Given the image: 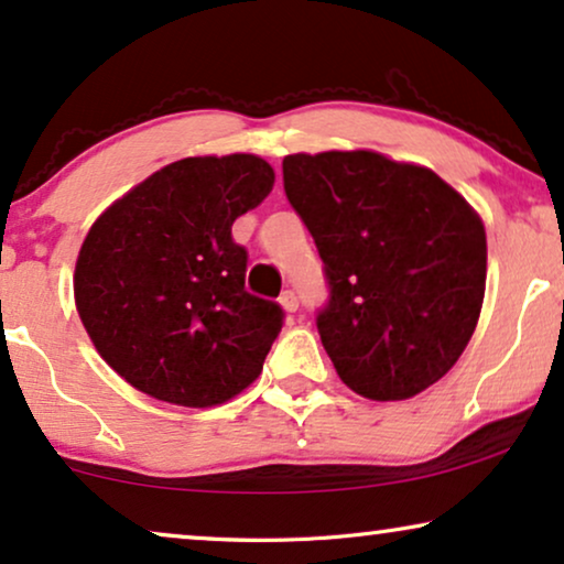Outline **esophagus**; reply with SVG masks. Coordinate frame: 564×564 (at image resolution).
<instances>
[{
	"label": "esophagus",
	"mask_w": 564,
	"mask_h": 564,
	"mask_svg": "<svg viewBox=\"0 0 564 564\" xmlns=\"http://www.w3.org/2000/svg\"><path fill=\"white\" fill-rule=\"evenodd\" d=\"M280 305H282L288 313H295L297 305H300V300H297V295H295V292H292V290H284L282 295H280Z\"/></svg>",
	"instance_id": "1"
}]
</instances>
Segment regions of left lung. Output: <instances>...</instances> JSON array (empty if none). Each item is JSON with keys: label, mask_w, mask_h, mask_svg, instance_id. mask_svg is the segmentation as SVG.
I'll list each match as a JSON object with an SVG mask.
<instances>
[{"label": "left lung", "mask_w": 564, "mask_h": 564, "mask_svg": "<svg viewBox=\"0 0 564 564\" xmlns=\"http://www.w3.org/2000/svg\"><path fill=\"white\" fill-rule=\"evenodd\" d=\"M282 174L323 259L315 323L346 388L405 400L442 380L480 318V215L431 169L375 151L295 153Z\"/></svg>", "instance_id": "1"}]
</instances>
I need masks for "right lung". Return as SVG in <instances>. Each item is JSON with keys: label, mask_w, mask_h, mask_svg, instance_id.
<instances>
[{"label": "right lung", "mask_w": 564, "mask_h": 564, "mask_svg": "<svg viewBox=\"0 0 564 564\" xmlns=\"http://www.w3.org/2000/svg\"><path fill=\"white\" fill-rule=\"evenodd\" d=\"M251 153L174 161L107 207L84 238L76 311L99 357L145 395L226 403L261 375L284 313L246 290L238 215L272 192Z\"/></svg>", "instance_id": "1"}]
</instances>
